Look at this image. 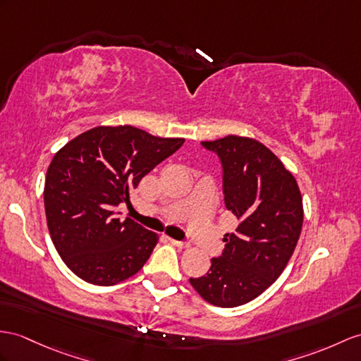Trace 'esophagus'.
<instances>
[{
	"label": "esophagus",
	"mask_w": 361,
	"mask_h": 361,
	"mask_svg": "<svg viewBox=\"0 0 361 361\" xmlns=\"http://www.w3.org/2000/svg\"><path fill=\"white\" fill-rule=\"evenodd\" d=\"M173 245H176V247H179V248H188L190 247V243L188 242H183V240H176V239H169Z\"/></svg>",
	"instance_id": "esophagus-1"
}]
</instances>
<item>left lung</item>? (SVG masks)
Here are the masks:
<instances>
[{
	"mask_svg": "<svg viewBox=\"0 0 361 361\" xmlns=\"http://www.w3.org/2000/svg\"><path fill=\"white\" fill-rule=\"evenodd\" d=\"M200 144L219 157L225 207L239 225L225 234V248L207 274L190 283L208 303L235 307L259 297L286 268L302 231V195L259 140L230 135Z\"/></svg>",
	"mask_w": 361,
	"mask_h": 361,
	"instance_id": "1",
	"label": "left lung"
}]
</instances>
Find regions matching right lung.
I'll use <instances>...</instances> for the list:
<instances>
[{"instance_id": "1", "label": "right lung", "mask_w": 361, "mask_h": 361, "mask_svg": "<svg viewBox=\"0 0 361 361\" xmlns=\"http://www.w3.org/2000/svg\"><path fill=\"white\" fill-rule=\"evenodd\" d=\"M180 137H157L131 126L96 127L55 154L44 185L51 242L75 274L111 286L144 267L157 234L116 208L157 164L178 152Z\"/></svg>"}]
</instances>
